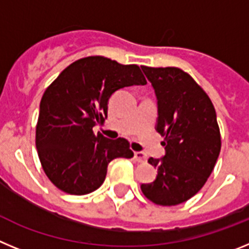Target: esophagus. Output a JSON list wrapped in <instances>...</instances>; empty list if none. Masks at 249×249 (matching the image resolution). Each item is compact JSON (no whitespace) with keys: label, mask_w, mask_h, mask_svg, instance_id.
Masks as SVG:
<instances>
[{"label":"esophagus","mask_w":249,"mask_h":249,"mask_svg":"<svg viewBox=\"0 0 249 249\" xmlns=\"http://www.w3.org/2000/svg\"><path fill=\"white\" fill-rule=\"evenodd\" d=\"M133 158H135L137 162H140V163H142V162H146V160H147L143 152H135V153H133Z\"/></svg>","instance_id":"34e87169"}]
</instances>
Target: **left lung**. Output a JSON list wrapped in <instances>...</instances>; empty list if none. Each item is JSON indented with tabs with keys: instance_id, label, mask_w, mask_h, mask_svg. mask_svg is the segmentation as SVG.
<instances>
[{
	"instance_id": "1",
	"label": "left lung",
	"mask_w": 249,
	"mask_h": 249,
	"mask_svg": "<svg viewBox=\"0 0 249 249\" xmlns=\"http://www.w3.org/2000/svg\"><path fill=\"white\" fill-rule=\"evenodd\" d=\"M157 98L156 131L164 137V156L149 158L157 168L141 190L160 206L183 203L204 186L221 151L214 107L206 92L179 68L142 66Z\"/></svg>"
}]
</instances>
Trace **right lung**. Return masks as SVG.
<instances>
[{
    "label": "right lung",
    "mask_w": 249,
    "mask_h": 249,
    "mask_svg": "<svg viewBox=\"0 0 249 249\" xmlns=\"http://www.w3.org/2000/svg\"><path fill=\"white\" fill-rule=\"evenodd\" d=\"M146 83L137 65L91 56L65 68L46 89L36 147L43 171L57 188L76 196L93 192L105 181L112 160L133 157L128 141L94 135L92 128L107 117L114 92Z\"/></svg>",
    "instance_id": "1"
}]
</instances>
